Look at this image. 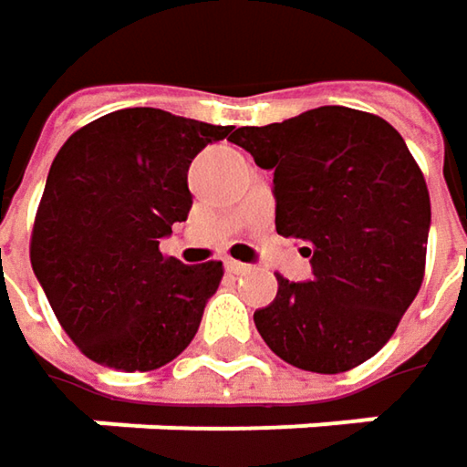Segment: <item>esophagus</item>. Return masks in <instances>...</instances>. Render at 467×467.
Listing matches in <instances>:
<instances>
[{
	"instance_id": "esophagus-1",
	"label": "esophagus",
	"mask_w": 467,
	"mask_h": 467,
	"mask_svg": "<svg viewBox=\"0 0 467 467\" xmlns=\"http://www.w3.org/2000/svg\"><path fill=\"white\" fill-rule=\"evenodd\" d=\"M225 271L239 276V274H247V271H250V265H247V263H239V261H225Z\"/></svg>"
}]
</instances>
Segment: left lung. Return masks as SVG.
Masks as SVG:
<instances>
[{
	"instance_id": "left-lung-1",
	"label": "left lung",
	"mask_w": 467,
	"mask_h": 467,
	"mask_svg": "<svg viewBox=\"0 0 467 467\" xmlns=\"http://www.w3.org/2000/svg\"><path fill=\"white\" fill-rule=\"evenodd\" d=\"M228 142L274 171L276 234L306 242L312 279L276 274L255 327L285 363L341 374L374 358L420 293L431 231L425 177L379 115L317 107L242 126Z\"/></svg>"
}]
</instances>
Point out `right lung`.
Instances as JSON below:
<instances>
[{
	"mask_svg": "<svg viewBox=\"0 0 467 467\" xmlns=\"http://www.w3.org/2000/svg\"><path fill=\"white\" fill-rule=\"evenodd\" d=\"M234 126L152 107L109 112L53 158L31 231V268L67 336L93 363L155 371L196 336L223 263L161 255L188 220V169Z\"/></svg>",
	"mask_w": 467,
	"mask_h": 467,
	"instance_id": "1",
	"label": "right lung"
}]
</instances>
